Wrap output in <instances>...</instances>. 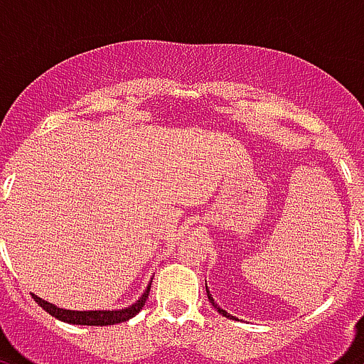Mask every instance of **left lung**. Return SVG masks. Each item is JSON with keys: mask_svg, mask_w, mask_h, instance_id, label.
Listing matches in <instances>:
<instances>
[{"mask_svg": "<svg viewBox=\"0 0 364 364\" xmlns=\"http://www.w3.org/2000/svg\"><path fill=\"white\" fill-rule=\"evenodd\" d=\"M206 293H208V299H210V303H212V305H214V309H216V311L220 312V314H222V316H230V314H228V312L223 311V309H220V306H218L216 303H214V299L210 297V291H208V287H206Z\"/></svg>", "mask_w": 364, "mask_h": 364, "instance_id": "8db88e82", "label": "left lung"}]
</instances>
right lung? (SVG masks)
I'll return each mask as SVG.
<instances>
[{
  "label": "right lung",
  "mask_w": 364,
  "mask_h": 364,
  "mask_svg": "<svg viewBox=\"0 0 364 364\" xmlns=\"http://www.w3.org/2000/svg\"><path fill=\"white\" fill-rule=\"evenodd\" d=\"M150 293V285L146 287V291L142 293V297L134 303V305L127 306V309H121V311H65V309H58L55 305H50L48 301H42L40 297L34 295V301L44 309L48 314H52L53 318L67 322V324H80V326H109V324H119L125 320L133 318L136 312H141L144 306Z\"/></svg>",
  "instance_id": "obj_1"
}]
</instances>
